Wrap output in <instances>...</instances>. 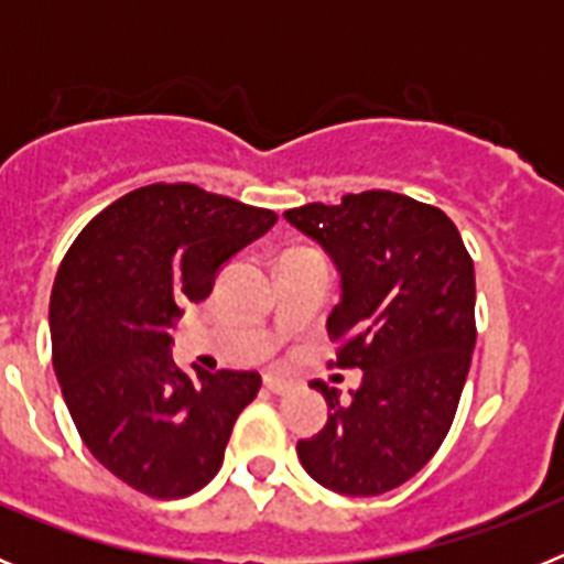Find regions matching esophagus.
Wrapping results in <instances>:
<instances>
[{"instance_id": "1", "label": "esophagus", "mask_w": 564, "mask_h": 564, "mask_svg": "<svg viewBox=\"0 0 564 564\" xmlns=\"http://www.w3.org/2000/svg\"><path fill=\"white\" fill-rule=\"evenodd\" d=\"M265 390L273 392V395H285V392L291 390V381H285V378L279 376H265Z\"/></svg>"}]
</instances>
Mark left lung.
Segmentation results:
<instances>
[{
  "mask_svg": "<svg viewBox=\"0 0 564 564\" xmlns=\"http://www.w3.org/2000/svg\"><path fill=\"white\" fill-rule=\"evenodd\" d=\"M285 220L330 253L341 302L327 316L336 367H358L350 401L325 381V430L296 443L330 491L376 497L415 477L455 421L475 350V265L455 223L406 194H344Z\"/></svg>",
  "mask_w": 564,
  "mask_h": 564,
  "instance_id": "1",
  "label": "left lung"
}]
</instances>
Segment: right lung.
Returning <instances> with one entry per match:
<instances>
[{"label": "right lung", "mask_w": 564, "mask_h": 564, "mask_svg": "<svg viewBox=\"0 0 564 564\" xmlns=\"http://www.w3.org/2000/svg\"><path fill=\"white\" fill-rule=\"evenodd\" d=\"M273 223L271 208L152 183L96 214L64 253L50 293L53 367L87 449L134 491L177 500L220 471L262 378H192L169 356V327Z\"/></svg>", "instance_id": "add662e5"}]
</instances>
